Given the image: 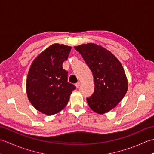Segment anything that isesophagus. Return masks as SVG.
I'll return each instance as SVG.
<instances>
[{
    "mask_svg": "<svg viewBox=\"0 0 154 154\" xmlns=\"http://www.w3.org/2000/svg\"><path fill=\"white\" fill-rule=\"evenodd\" d=\"M80 85H81L80 82H77V83H75V86H76L77 88H79V86H80Z\"/></svg>",
    "mask_w": 154,
    "mask_h": 154,
    "instance_id": "esophagus-1",
    "label": "esophagus"
}]
</instances>
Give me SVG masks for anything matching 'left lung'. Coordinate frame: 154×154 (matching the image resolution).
<instances>
[{
  "label": "left lung",
  "instance_id": "8db88e82",
  "mask_svg": "<svg viewBox=\"0 0 154 154\" xmlns=\"http://www.w3.org/2000/svg\"><path fill=\"white\" fill-rule=\"evenodd\" d=\"M92 71L94 90L87 103L94 112L104 114L115 107L128 91V81L122 64L106 49L89 43L74 47Z\"/></svg>",
  "mask_w": 154,
  "mask_h": 154
}]
</instances>
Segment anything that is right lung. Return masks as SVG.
Returning <instances> with one entry per match:
<instances>
[{
    "label": "right lung",
    "instance_id": "right-lung-1",
    "mask_svg": "<svg viewBox=\"0 0 154 154\" xmlns=\"http://www.w3.org/2000/svg\"><path fill=\"white\" fill-rule=\"evenodd\" d=\"M71 47L55 44L42 51L30 66L26 80V93L32 105L42 113L52 115L60 112L76 89L67 82L62 67Z\"/></svg>",
    "mask_w": 154,
    "mask_h": 154
}]
</instances>
